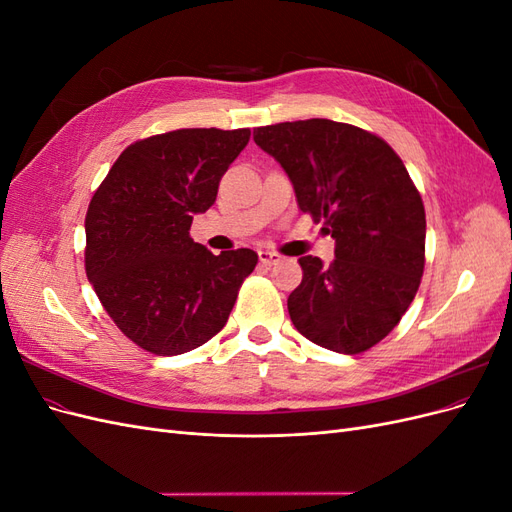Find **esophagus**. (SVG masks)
<instances>
[{"mask_svg": "<svg viewBox=\"0 0 512 512\" xmlns=\"http://www.w3.org/2000/svg\"><path fill=\"white\" fill-rule=\"evenodd\" d=\"M258 258H260L262 265H267V267L277 265V262L282 260V256H280V254H277V252H271V250H258Z\"/></svg>", "mask_w": 512, "mask_h": 512, "instance_id": "34e87169", "label": "esophagus"}]
</instances>
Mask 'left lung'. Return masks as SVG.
I'll return each mask as SVG.
<instances>
[{
    "mask_svg": "<svg viewBox=\"0 0 512 512\" xmlns=\"http://www.w3.org/2000/svg\"><path fill=\"white\" fill-rule=\"evenodd\" d=\"M282 164L297 203L335 239L329 267L301 256L288 314L322 348L359 354L406 314L425 269V207L408 170L380 136L331 119L254 130Z\"/></svg>",
    "mask_w": 512,
    "mask_h": 512,
    "instance_id": "left-lung-1",
    "label": "left lung"
}]
</instances>
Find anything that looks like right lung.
<instances>
[{"instance_id":"right-lung-1","label":"right lung","mask_w":512,"mask_h":512,"mask_svg":"<svg viewBox=\"0 0 512 512\" xmlns=\"http://www.w3.org/2000/svg\"><path fill=\"white\" fill-rule=\"evenodd\" d=\"M250 128H183L136 141L100 183L85 215V271L130 342L175 356L218 335L258 254H211L190 226L218 196Z\"/></svg>"}]
</instances>
